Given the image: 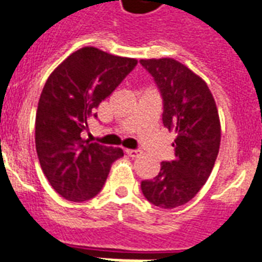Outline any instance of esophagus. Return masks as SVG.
<instances>
[{
    "label": "esophagus",
    "instance_id": "1",
    "mask_svg": "<svg viewBox=\"0 0 262 262\" xmlns=\"http://www.w3.org/2000/svg\"><path fill=\"white\" fill-rule=\"evenodd\" d=\"M125 152H127V156L131 157V158H138V157L142 154V150H139V148H135V150L128 148V150H125Z\"/></svg>",
    "mask_w": 262,
    "mask_h": 262
}]
</instances>
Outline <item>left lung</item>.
I'll return each mask as SVG.
<instances>
[{
  "instance_id": "1",
  "label": "left lung",
  "mask_w": 262,
  "mask_h": 262,
  "mask_svg": "<svg viewBox=\"0 0 262 262\" xmlns=\"http://www.w3.org/2000/svg\"><path fill=\"white\" fill-rule=\"evenodd\" d=\"M160 89L166 128L174 129L176 158L143 180L144 198L160 208H174L196 196L210 177L221 144V121L207 83L171 58L141 59Z\"/></svg>"
}]
</instances>
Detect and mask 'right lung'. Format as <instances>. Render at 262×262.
I'll list each match as a JSON object with an SVG mask.
<instances>
[{"instance_id":"right-lung-1","label":"right lung","mask_w":262,"mask_h":262,"mask_svg":"<svg viewBox=\"0 0 262 262\" xmlns=\"http://www.w3.org/2000/svg\"><path fill=\"white\" fill-rule=\"evenodd\" d=\"M138 60L96 47L73 52L51 73L37 104L35 143L41 170L58 193L86 202L102 189L119 147L83 141L95 110L133 72Z\"/></svg>"}]
</instances>
